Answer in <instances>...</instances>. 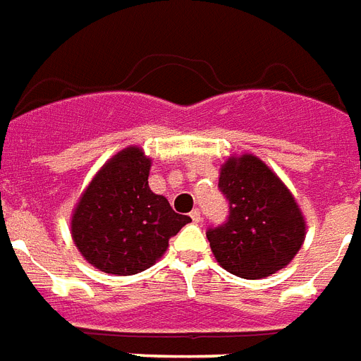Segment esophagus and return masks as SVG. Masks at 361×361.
Returning a JSON list of instances; mask_svg holds the SVG:
<instances>
[{"label": "esophagus", "instance_id": "esophagus-1", "mask_svg": "<svg viewBox=\"0 0 361 361\" xmlns=\"http://www.w3.org/2000/svg\"><path fill=\"white\" fill-rule=\"evenodd\" d=\"M189 216H191V219L195 221V224H200V221H202V214H200L199 208H195Z\"/></svg>", "mask_w": 361, "mask_h": 361}]
</instances>
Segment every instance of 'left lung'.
Returning <instances> with one entry per match:
<instances>
[{
    "label": "left lung",
    "instance_id": "obj_1",
    "mask_svg": "<svg viewBox=\"0 0 361 361\" xmlns=\"http://www.w3.org/2000/svg\"><path fill=\"white\" fill-rule=\"evenodd\" d=\"M217 187L229 204L224 224L206 231L217 263L247 280L284 269L305 240V219L284 183L244 155L225 162Z\"/></svg>",
    "mask_w": 361,
    "mask_h": 361
}]
</instances>
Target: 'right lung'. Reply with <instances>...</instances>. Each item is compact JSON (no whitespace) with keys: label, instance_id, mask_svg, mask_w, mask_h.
<instances>
[{"label":"right lung","instance_id":"add662e5","mask_svg":"<svg viewBox=\"0 0 361 361\" xmlns=\"http://www.w3.org/2000/svg\"><path fill=\"white\" fill-rule=\"evenodd\" d=\"M149 169L142 149L121 151L90 181L71 217V235L82 257L107 274L145 271L191 221L151 191Z\"/></svg>","mask_w":361,"mask_h":361}]
</instances>
